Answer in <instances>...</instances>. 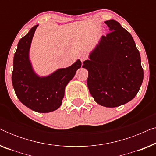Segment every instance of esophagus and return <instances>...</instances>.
Returning <instances> with one entry per match:
<instances>
[{
  "mask_svg": "<svg viewBox=\"0 0 156 156\" xmlns=\"http://www.w3.org/2000/svg\"><path fill=\"white\" fill-rule=\"evenodd\" d=\"M79 58H80V59L81 61H84V60H85V59H86L87 58V54L85 52H81L80 54V55H79Z\"/></svg>",
  "mask_w": 156,
  "mask_h": 156,
  "instance_id": "34e87169",
  "label": "esophagus"
}]
</instances>
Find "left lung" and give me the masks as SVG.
<instances>
[{"instance_id":"obj_1","label":"left lung","mask_w":156,"mask_h":156,"mask_svg":"<svg viewBox=\"0 0 156 156\" xmlns=\"http://www.w3.org/2000/svg\"><path fill=\"white\" fill-rule=\"evenodd\" d=\"M104 23L111 32L102 36L82 67L88 70L87 86L95 101L105 107H116L136 97L144 69L130 33L114 20Z\"/></svg>"}]
</instances>
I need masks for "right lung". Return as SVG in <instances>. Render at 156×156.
<instances>
[{
  "label": "right lung",
  "mask_w": 156,
  "mask_h": 156,
  "mask_svg": "<svg viewBox=\"0 0 156 156\" xmlns=\"http://www.w3.org/2000/svg\"><path fill=\"white\" fill-rule=\"evenodd\" d=\"M37 25L21 38L14 55L12 83L19 100L30 109L40 113L56 110L61 106L65 87L82 66L78 59L67 68L59 69L46 77L34 73L28 58L29 49Z\"/></svg>",
  "instance_id": "right-lung-1"
}]
</instances>
